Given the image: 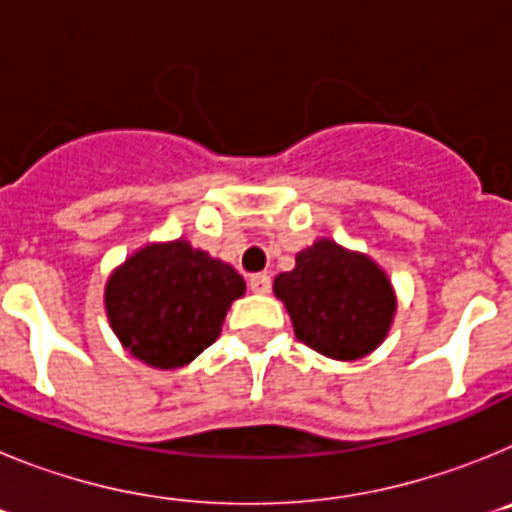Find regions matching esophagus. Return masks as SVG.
<instances>
[{
    "label": "esophagus",
    "instance_id": "34e87169",
    "mask_svg": "<svg viewBox=\"0 0 512 512\" xmlns=\"http://www.w3.org/2000/svg\"><path fill=\"white\" fill-rule=\"evenodd\" d=\"M248 287H251V292H256V295H266L271 289V277L269 274H253V277H248Z\"/></svg>",
    "mask_w": 512,
    "mask_h": 512
}]
</instances>
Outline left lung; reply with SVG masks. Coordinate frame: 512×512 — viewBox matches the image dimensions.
<instances>
[{
    "instance_id": "1",
    "label": "left lung",
    "mask_w": 512,
    "mask_h": 512,
    "mask_svg": "<svg viewBox=\"0 0 512 512\" xmlns=\"http://www.w3.org/2000/svg\"><path fill=\"white\" fill-rule=\"evenodd\" d=\"M295 336L336 361H359L379 348L395 323L397 295L369 253L318 238L295 256V269L274 277Z\"/></svg>"
}]
</instances>
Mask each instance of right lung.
<instances>
[{
    "mask_svg": "<svg viewBox=\"0 0 512 512\" xmlns=\"http://www.w3.org/2000/svg\"><path fill=\"white\" fill-rule=\"evenodd\" d=\"M246 282L184 238L133 251L104 284L112 333L133 359L169 372L192 364L223 330Z\"/></svg>",
    "mask_w": 512,
    "mask_h": 512,
    "instance_id": "right-lung-1",
    "label": "right lung"
}]
</instances>
